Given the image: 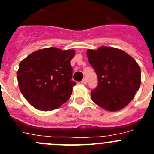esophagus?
I'll return each instance as SVG.
<instances>
[{"label": "esophagus", "mask_w": 154, "mask_h": 154, "mask_svg": "<svg viewBox=\"0 0 154 154\" xmlns=\"http://www.w3.org/2000/svg\"><path fill=\"white\" fill-rule=\"evenodd\" d=\"M82 84H84V85H85V84L87 83V81H86V79H82Z\"/></svg>", "instance_id": "34e87169"}]
</instances>
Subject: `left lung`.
<instances>
[{
  "mask_svg": "<svg viewBox=\"0 0 154 154\" xmlns=\"http://www.w3.org/2000/svg\"><path fill=\"white\" fill-rule=\"evenodd\" d=\"M86 54L99 81L91 92L92 101L111 112L126 106L141 83L140 68L134 58L122 50L106 46L88 49Z\"/></svg>",
  "mask_w": 154,
  "mask_h": 154,
  "instance_id": "left-lung-1",
  "label": "left lung"
}]
</instances>
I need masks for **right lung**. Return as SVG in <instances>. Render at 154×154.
Instances as JSON below:
<instances>
[{
  "label": "right lung",
  "instance_id": "obj_1",
  "mask_svg": "<svg viewBox=\"0 0 154 154\" xmlns=\"http://www.w3.org/2000/svg\"><path fill=\"white\" fill-rule=\"evenodd\" d=\"M75 50L47 48L30 54L19 64L20 91L35 109L51 111L68 101L75 82L71 60Z\"/></svg>",
  "mask_w": 154,
  "mask_h": 154
}]
</instances>
